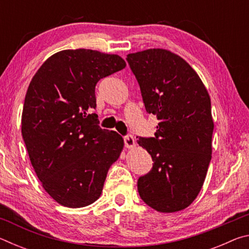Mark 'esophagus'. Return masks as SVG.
<instances>
[{"label":"esophagus","mask_w":249,"mask_h":249,"mask_svg":"<svg viewBox=\"0 0 249 249\" xmlns=\"http://www.w3.org/2000/svg\"><path fill=\"white\" fill-rule=\"evenodd\" d=\"M124 144H125V147H127V148H133L135 146V140L132 135H125Z\"/></svg>","instance_id":"obj_1"}]
</instances>
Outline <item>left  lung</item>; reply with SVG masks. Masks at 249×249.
Returning <instances> with one entry per match:
<instances>
[{"label":"left lung","mask_w":249,"mask_h":249,"mask_svg":"<svg viewBox=\"0 0 249 249\" xmlns=\"http://www.w3.org/2000/svg\"><path fill=\"white\" fill-rule=\"evenodd\" d=\"M126 61L146 112L159 121L154 137H138L154 161L137 181L138 193L158 212L181 211L199 195L212 157L210 95L190 65L168 50L129 53Z\"/></svg>","instance_id":"1"}]
</instances>
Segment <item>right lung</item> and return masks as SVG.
Listing matches in <instances>:
<instances>
[{
	"label": "right lung",
	"mask_w": 249,
	"mask_h": 249,
	"mask_svg": "<svg viewBox=\"0 0 249 249\" xmlns=\"http://www.w3.org/2000/svg\"><path fill=\"white\" fill-rule=\"evenodd\" d=\"M117 54L96 50H62L34 75L25 96L22 135L46 192L67 208H82L101 196L107 171L124 141L102 129L95 86L125 68Z\"/></svg>",
	"instance_id": "right-lung-1"
}]
</instances>
